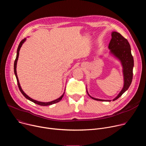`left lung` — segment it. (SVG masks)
<instances>
[{
    "mask_svg": "<svg viewBox=\"0 0 146 146\" xmlns=\"http://www.w3.org/2000/svg\"><path fill=\"white\" fill-rule=\"evenodd\" d=\"M112 38L109 44V48L110 52L121 62L123 66V74L124 77V86L118 95L113 101L118 99L129 87L133 78V68L134 65L133 58L131 54L130 44L127 39L123 37L119 33L113 32ZM88 93V92H87ZM88 95L93 99L100 101H109L96 99Z\"/></svg>",
    "mask_w": 146,
    "mask_h": 146,
    "instance_id": "1",
    "label": "left lung"
}]
</instances>
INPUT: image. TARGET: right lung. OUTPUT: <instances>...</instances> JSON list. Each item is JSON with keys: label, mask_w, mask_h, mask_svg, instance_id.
<instances>
[{"label": "right lung", "mask_w": 146, "mask_h": 146, "mask_svg": "<svg viewBox=\"0 0 146 146\" xmlns=\"http://www.w3.org/2000/svg\"><path fill=\"white\" fill-rule=\"evenodd\" d=\"M26 38H24L23 39V40H21V41L19 46H18V49H17V56H16V58L15 59V61H14V73H15V77H16V78H17V84H18V88H19V91H21V92L23 94V95L27 98L28 99V100L32 101V102L36 103V104H37V105H40V106H48V105H52V104H54V103H56L57 102H59L61 99L62 98H63L64 96V94H63V95L61 96L59 98L55 100H53V101H51V102H38L37 100H33L32 99V98H31L30 97H29L26 94H25V92L23 91V90L21 89V86H20V84H19V81H18V77H17V71H16V68H17V60H18V56H19V50H20V48L21 47L23 44L24 43V41H25Z\"/></svg>", "instance_id": "obj_1"}]
</instances>
